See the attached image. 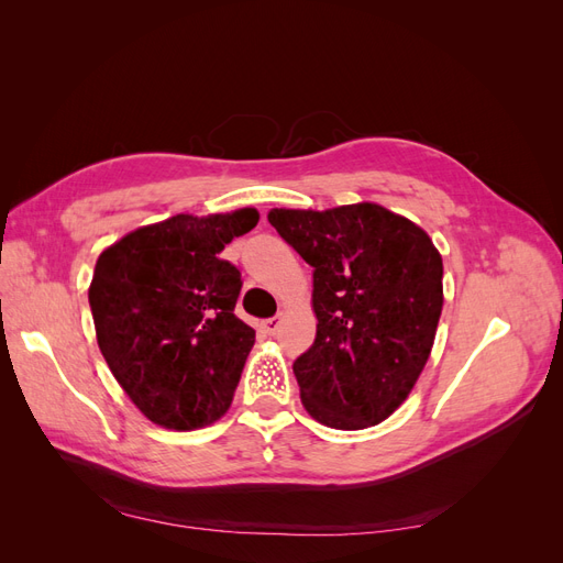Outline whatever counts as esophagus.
<instances>
[{"label":"esophagus","mask_w":563,"mask_h":563,"mask_svg":"<svg viewBox=\"0 0 563 563\" xmlns=\"http://www.w3.org/2000/svg\"><path fill=\"white\" fill-rule=\"evenodd\" d=\"M279 317H269V319H265L263 321V329H265V333H269V335H275L277 331H279Z\"/></svg>","instance_id":"34e87169"}]
</instances>
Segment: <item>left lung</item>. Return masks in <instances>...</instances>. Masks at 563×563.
<instances>
[{
  "instance_id": "obj_1",
  "label": "left lung",
  "mask_w": 563,
  "mask_h": 563,
  "mask_svg": "<svg viewBox=\"0 0 563 563\" xmlns=\"http://www.w3.org/2000/svg\"><path fill=\"white\" fill-rule=\"evenodd\" d=\"M282 240L314 267L317 335L294 362L308 413L364 430L399 408L428 364L444 265L428 232L378 203L275 209Z\"/></svg>"
}]
</instances>
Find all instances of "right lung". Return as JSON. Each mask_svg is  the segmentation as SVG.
<instances>
[{
  "instance_id": "1",
  "label": "right lung",
  "mask_w": 563,
  "mask_h": 563,
  "mask_svg": "<svg viewBox=\"0 0 563 563\" xmlns=\"http://www.w3.org/2000/svg\"><path fill=\"white\" fill-rule=\"evenodd\" d=\"M255 223V209L180 213L100 253L89 288L98 347L162 428H203L232 404L255 331L234 314L242 272L220 251Z\"/></svg>"
}]
</instances>
